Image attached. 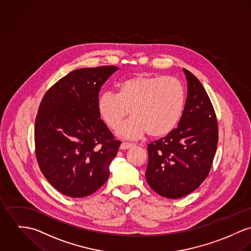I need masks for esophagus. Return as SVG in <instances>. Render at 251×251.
<instances>
[{"instance_id":"1","label":"esophagus","mask_w":251,"mask_h":251,"mask_svg":"<svg viewBox=\"0 0 251 251\" xmlns=\"http://www.w3.org/2000/svg\"><path fill=\"white\" fill-rule=\"evenodd\" d=\"M134 146V144L133 143H129V142H122L121 144H120V149H122V150H126V149H129V148H131V147H133Z\"/></svg>"}]
</instances>
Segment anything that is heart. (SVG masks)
<instances>
[{"instance_id": "obj_1", "label": "heart", "mask_w": 251, "mask_h": 251, "mask_svg": "<svg viewBox=\"0 0 251 251\" xmlns=\"http://www.w3.org/2000/svg\"><path fill=\"white\" fill-rule=\"evenodd\" d=\"M185 107L182 83L170 76L140 74L117 84V94L105 92L97 101L98 113L111 129H116L129 114L133 115L117 131L128 139L168 135L178 124Z\"/></svg>"}]
</instances>
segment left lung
Here are the masks:
<instances>
[{
  "instance_id": "8db88e82",
  "label": "left lung",
  "mask_w": 251,
  "mask_h": 251,
  "mask_svg": "<svg viewBox=\"0 0 251 251\" xmlns=\"http://www.w3.org/2000/svg\"><path fill=\"white\" fill-rule=\"evenodd\" d=\"M188 96L178 127L167 137L148 144L145 177L150 188L167 198H181L207 178L217 151L216 112L203 85L183 69Z\"/></svg>"
}]
</instances>
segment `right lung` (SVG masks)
Segmentation results:
<instances>
[{
	"instance_id": "1",
	"label": "right lung",
	"mask_w": 251,
	"mask_h": 251,
	"mask_svg": "<svg viewBox=\"0 0 251 251\" xmlns=\"http://www.w3.org/2000/svg\"><path fill=\"white\" fill-rule=\"evenodd\" d=\"M113 65L74 70L43 96L34 124L35 155L47 181L62 195L84 197L101 188L121 141L100 118L101 86Z\"/></svg>"
}]
</instances>
